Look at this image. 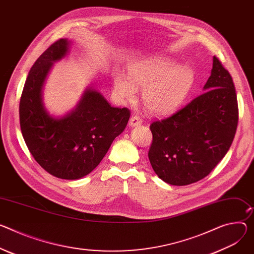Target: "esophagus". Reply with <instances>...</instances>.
<instances>
[{
  "instance_id": "1",
  "label": "esophagus",
  "mask_w": 254,
  "mask_h": 254,
  "mask_svg": "<svg viewBox=\"0 0 254 254\" xmlns=\"http://www.w3.org/2000/svg\"><path fill=\"white\" fill-rule=\"evenodd\" d=\"M141 125H142V120L139 117H136V115H133V117L130 118V120H129V127H139Z\"/></svg>"
}]
</instances>
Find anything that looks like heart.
Wrapping results in <instances>:
<instances>
[{
  "label": "heart",
  "instance_id": "obj_1",
  "mask_svg": "<svg viewBox=\"0 0 254 254\" xmlns=\"http://www.w3.org/2000/svg\"><path fill=\"white\" fill-rule=\"evenodd\" d=\"M130 81L114 78V88L127 99L134 96L136 88H145L143 101L147 109L158 115L176 111L187 101L195 83V73L188 64L171 58L158 57L135 62L127 70Z\"/></svg>",
  "mask_w": 254,
  "mask_h": 254
}]
</instances>
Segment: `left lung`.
<instances>
[{"label":"left lung","instance_id":"8db88e82","mask_svg":"<svg viewBox=\"0 0 254 254\" xmlns=\"http://www.w3.org/2000/svg\"><path fill=\"white\" fill-rule=\"evenodd\" d=\"M203 93L151 126L148 156L159 178L171 186L196 182L217 166L231 147L238 124V104L231 75L214 57Z\"/></svg>","mask_w":254,"mask_h":254}]
</instances>
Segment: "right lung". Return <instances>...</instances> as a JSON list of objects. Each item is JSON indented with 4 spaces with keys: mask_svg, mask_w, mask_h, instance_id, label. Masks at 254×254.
I'll return each mask as SVG.
<instances>
[{
    "mask_svg": "<svg viewBox=\"0 0 254 254\" xmlns=\"http://www.w3.org/2000/svg\"><path fill=\"white\" fill-rule=\"evenodd\" d=\"M72 41L52 44L29 71L20 99V127L36 162L62 179H80L93 171L113 140L126 128L130 112L112 107L100 92L88 86L77 105L62 117L44 106L42 89L55 63L70 52Z\"/></svg>",
    "mask_w": 254,
    "mask_h": 254,
    "instance_id": "right-lung-1",
    "label": "right lung"
}]
</instances>
